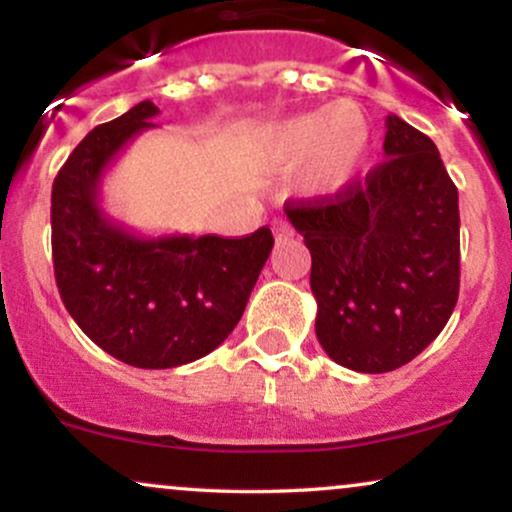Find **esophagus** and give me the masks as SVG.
Listing matches in <instances>:
<instances>
[{"label": "esophagus", "mask_w": 512, "mask_h": 512, "mask_svg": "<svg viewBox=\"0 0 512 512\" xmlns=\"http://www.w3.org/2000/svg\"><path fill=\"white\" fill-rule=\"evenodd\" d=\"M272 228H274V238L276 240H289V238H293V228H291V223L286 221V219H274Z\"/></svg>", "instance_id": "obj_1"}]
</instances>
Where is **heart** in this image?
I'll use <instances>...</instances> for the list:
<instances>
[{
    "label": "heart",
    "instance_id": "heart-1",
    "mask_svg": "<svg viewBox=\"0 0 512 512\" xmlns=\"http://www.w3.org/2000/svg\"><path fill=\"white\" fill-rule=\"evenodd\" d=\"M272 144L281 161H305L310 192L334 195L354 180L366 161L370 127L356 103L342 101L284 122L274 129Z\"/></svg>",
    "mask_w": 512,
    "mask_h": 512
}]
</instances>
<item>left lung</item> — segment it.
<instances>
[{"mask_svg":"<svg viewBox=\"0 0 512 512\" xmlns=\"http://www.w3.org/2000/svg\"><path fill=\"white\" fill-rule=\"evenodd\" d=\"M385 158L334 197L286 207L308 245L317 342L339 366L387 373L448 325L460 293L457 187L436 144L387 115Z\"/></svg>","mask_w":512,"mask_h":512,"instance_id":"obj_1","label":"left lung"}]
</instances>
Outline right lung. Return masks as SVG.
Returning a JSON list of instances; mask_svg holds the SVG:
<instances>
[{
    "mask_svg": "<svg viewBox=\"0 0 512 512\" xmlns=\"http://www.w3.org/2000/svg\"><path fill=\"white\" fill-rule=\"evenodd\" d=\"M142 101L91 129L52 185V262L64 308L93 344L134 368H175L211 354L238 320L274 248L245 238L139 236L101 207V182L134 137L154 129Z\"/></svg>",
    "mask_w": 512,
    "mask_h": 512,
    "instance_id": "add662e5",
    "label": "right lung"
}]
</instances>
